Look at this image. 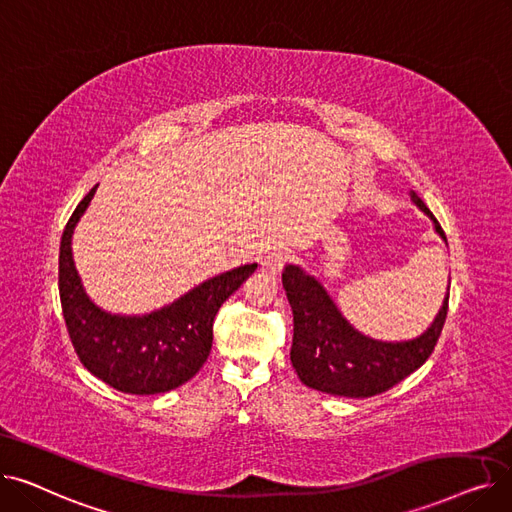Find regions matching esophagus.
<instances>
[{
  "label": "esophagus",
  "instance_id": "34e87169",
  "mask_svg": "<svg viewBox=\"0 0 512 512\" xmlns=\"http://www.w3.org/2000/svg\"><path fill=\"white\" fill-rule=\"evenodd\" d=\"M284 265V253L282 251H272V253H265L261 259H259V270L270 274V276H276L280 274Z\"/></svg>",
  "mask_w": 512,
  "mask_h": 512
}]
</instances>
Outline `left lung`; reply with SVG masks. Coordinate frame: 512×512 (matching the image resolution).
<instances>
[{
    "mask_svg": "<svg viewBox=\"0 0 512 512\" xmlns=\"http://www.w3.org/2000/svg\"><path fill=\"white\" fill-rule=\"evenodd\" d=\"M411 199L434 222L436 232L446 242L434 213L415 193H411ZM282 284L294 317L292 367L305 386L334 396L367 398L405 380L434 353L448 313L446 292L436 319L421 336L384 342L348 324L328 290L303 267L288 263L282 272Z\"/></svg>",
    "mask_w": 512,
    "mask_h": 512,
    "instance_id": "8db88e82",
    "label": "left lung"
}]
</instances>
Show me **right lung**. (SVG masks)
Here are the masks:
<instances>
[{"mask_svg": "<svg viewBox=\"0 0 512 512\" xmlns=\"http://www.w3.org/2000/svg\"><path fill=\"white\" fill-rule=\"evenodd\" d=\"M97 186L78 203L60 242V301L74 351L95 378L126 394L170 392L203 367L213 342V319L257 263L234 267L147 315H118L97 307L72 259V234Z\"/></svg>", "mask_w": 512, "mask_h": 512, "instance_id": "obj_1", "label": "right lung"}]
</instances>
